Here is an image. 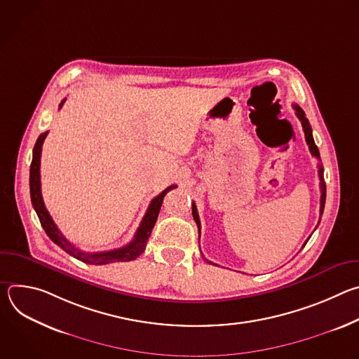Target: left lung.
Returning <instances> with one entry per match:
<instances>
[{"label":"left lung","mask_w":359,"mask_h":359,"mask_svg":"<svg viewBox=\"0 0 359 359\" xmlns=\"http://www.w3.org/2000/svg\"><path fill=\"white\" fill-rule=\"evenodd\" d=\"M292 108L295 109V115H297V118L301 121V125H302V130H304V133H305V140H306V144H309V147H310V151H311V155L313 156H316L320 162H321V158H320V150H318V147H317V144H316V142H314V137H313V129H311V126H310V122H309V119L305 118V114H304V111L298 107V105H292ZM318 176H320V187H321V206H320V217L323 216V213H324V206H325V197H327V187H325V182H324V169H323V166H321V163L318 165ZM191 213H193V219H194V222H196V224H197V229H198V237H200V219H198V215H197V209H196V204L193 203V206H191ZM321 220V219H320ZM310 240V238H309ZM306 240V241H309ZM306 241H305V244H306ZM304 244V245H305ZM302 245V247H304ZM209 263H212V262H209Z\"/></svg>","instance_id":"obj_1"}]
</instances>
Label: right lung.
<instances>
[{
    "label": "right lung",
    "mask_w": 359,
    "mask_h": 359,
    "mask_svg": "<svg viewBox=\"0 0 359 359\" xmlns=\"http://www.w3.org/2000/svg\"><path fill=\"white\" fill-rule=\"evenodd\" d=\"M65 99L61 102L60 108H62ZM48 132H43L42 135H39V137L36 139V143L34 146V151H32V162H31V168H29V191H31V201L32 206L38 215V219L41 222L42 229L45 230V233L48 234V237L53 240L57 245H60L64 251H67L68 254H71L72 257L86 263V264H95V266H102V264H109V263H118V262H132L135 259H137L139 255L144 251L146 248V243L147 238L151 233L153 226H155L162 203L165 196L172 190L176 189V184L169 186L168 189H165L159 196H156L153 198L149 204L147 212L143 216L140 226L133 237V240L116 250H111V251H102V252H85L79 248H76L72 243H69L62 233L60 231V229L57 227V224L54 223L53 217L49 216L43 200H42V194H41V176H39V165H41V150H42V143L46 137Z\"/></svg>",
    "instance_id": "add662e5"
}]
</instances>
